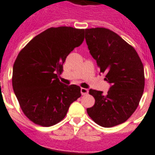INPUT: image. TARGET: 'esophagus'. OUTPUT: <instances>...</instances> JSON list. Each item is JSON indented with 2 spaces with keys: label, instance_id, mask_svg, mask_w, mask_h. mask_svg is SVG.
Here are the masks:
<instances>
[{
  "label": "esophagus",
  "instance_id": "esophagus-1",
  "mask_svg": "<svg viewBox=\"0 0 155 155\" xmlns=\"http://www.w3.org/2000/svg\"><path fill=\"white\" fill-rule=\"evenodd\" d=\"M80 92H81V94H82V95H86V94H88V89L84 88H81Z\"/></svg>",
  "mask_w": 155,
  "mask_h": 155
}]
</instances>
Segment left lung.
I'll use <instances>...</instances> for the list:
<instances>
[{"mask_svg":"<svg viewBox=\"0 0 155 155\" xmlns=\"http://www.w3.org/2000/svg\"><path fill=\"white\" fill-rule=\"evenodd\" d=\"M86 43L97 61L105 80L111 84L106 95L91 88L94 106L87 109L88 116L104 127L127 121L137 108L145 88L144 67L133 48L120 35L104 28L84 30Z\"/></svg>","mask_w":155,"mask_h":155,"instance_id":"8db88e82","label":"left lung"}]
</instances>
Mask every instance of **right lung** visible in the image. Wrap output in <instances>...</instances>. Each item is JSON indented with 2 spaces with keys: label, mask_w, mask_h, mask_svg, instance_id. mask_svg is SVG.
<instances>
[{
  "label": "right lung",
  "mask_w": 155,
  "mask_h": 155,
  "mask_svg": "<svg viewBox=\"0 0 155 155\" xmlns=\"http://www.w3.org/2000/svg\"><path fill=\"white\" fill-rule=\"evenodd\" d=\"M84 29L50 28L19 52L13 67L12 84L23 114L34 124L50 127L62 121L80 96L78 85H66L58 75L68 54L84 41Z\"/></svg>",
  "instance_id": "add662e5"
}]
</instances>
